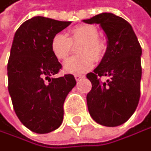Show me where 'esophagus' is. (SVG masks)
I'll use <instances>...</instances> for the list:
<instances>
[{
    "label": "esophagus",
    "mask_w": 151,
    "mask_h": 151,
    "mask_svg": "<svg viewBox=\"0 0 151 151\" xmlns=\"http://www.w3.org/2000/svg\"><path fill=\"white\" fill-rule=\"evenodd\" d=\"M75 80H76V81H79V80H81V79H83L84 76L83 75H81V74H75Z\"/></svg>",
    "instance_id": "obj_1"
}]
</instances>
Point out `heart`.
<instances>
[{"mask_svg": "<svg viewBox=\"0 0 151 151\" xmlns=\"http://www.w3.org/2000/svg\"><path fill=\"white\" fill-rule=\"evenodd\" d=\"M79 53L81 56L69 58L64 63L65 72L69 74H83L90 70L95 64V60H101L105 46L99 40V32L92 25H80L70 31V35L58 33L50 42V49L58 60H65L69 55L71 45L81 43Z\"/></svg>", "mask_w": 151, "mask_h": 151, "instance_id": "b5f03b06", "label": "heart"}]
</instances>
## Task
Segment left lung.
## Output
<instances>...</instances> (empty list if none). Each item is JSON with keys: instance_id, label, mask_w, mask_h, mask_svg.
Returning a JSON list of instances; mask_svg holds the SVG:
<instances>
[{"instance_id": "1", "label": "left lung", "mask_w": 151, "mask_h": 151, "mask_svg": "<svg viewBox=\"0 0 151 151\" xmlns=\"http://www.w3.org/2000/svg\"><path fill=\"white\" fill-rule=\"evenodd\" d=\"M83 21L99 24L107 38L101 63L86 75L92 83L86 96L89 114L102 126H119L132 116L139 102L141 46L132 25L118 16L101 13ZM102 76L109 79L101 83Z\"/></svg>"}]
</instances>
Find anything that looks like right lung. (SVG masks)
<instances>
[{"instance_id": "1", "label": "right lung", "mask_w": 151, "mask_h": 151, "mask_svg": "<svg viewBox=\"0 0 151 151\" xmlns=\"http://www.w3.org/2000/svg\"><path fill=\"white\" fill-rule=\"evenodd\" d=\"M70 23L36 16L21 24L14 35L7 64L8 91L17 116L36 133L60 127L64 101L76 84L71 74L52 77L62 65L53 55L50 42Z\"/></svg>"}]
</instances>
